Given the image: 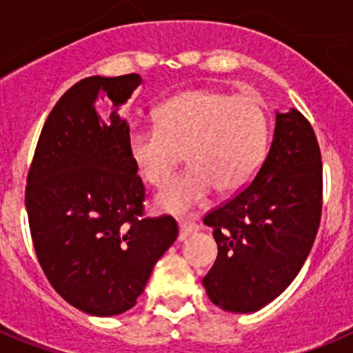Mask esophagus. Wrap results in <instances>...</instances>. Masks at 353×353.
Here are the masks:
<instances>
[{"mask_svg": "<svg viewBox=\"0 0 353 353\" xmlns=\"http://www.w3.org/2000/svg\"><path fill=\"white\" fill-rule=\"evenodd\" d=\"M198 232V224L191 221H180V235L179 240H185L187 236Z\"/></svg>", "mask_w": 353, "mask_h": 353, "instance_id": "1", "label": "esophagus"}]
</instances>
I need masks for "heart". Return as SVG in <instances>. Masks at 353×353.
Segmentation results:
<instances>
[{"mask_svg":"<svg viewBox=\"0 0 353 353\" xmlns=\"http://www.w3.org/2000/svg\"><path fill=\"white\" fill-rule=\"evenodd\" d=\"M157 127H132L127 138L134 168L148 185L162 189L185 154L191 168L159 198L168 212H185L217 189H244L263 161L269 120L248 95L196 88L174 95L155 113Z\"/></svg>","mask_w":353,"mask_h":353,"instance_id":"1","label":"heart"}]
</instances>
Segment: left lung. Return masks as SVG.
I'll return each instance as SVG.
<instances>
[{
    "instance_id": "8db88e82",
    "label": "left lung",
    "mask_w": 353,
    "mask_h": 353,
    "mask_svg": "<svg viewBox=\"0 0 353 353\" xmlns=\"http://www.w3.org/2000/svg\"><path fill=\"white\" fill-rule=\"evenodd\" d=\"M322 191L313 127L297 109L276 113L272 145L256 176L203 219L219 248L203 277L215 305L254 313L285 292L313 248Z\"/></svg>"
}]
</instances>
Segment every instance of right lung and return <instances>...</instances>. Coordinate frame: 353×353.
I'll return each instance as SVG.
<instances>
[{"label":"right lung","instance_id":"add662e5","mask_svg":"<svg viewBox=\"0 0 353 353\" xmlns=\"http://www.w3.org/2000/svg\"><path fill=\"white\" fill-rule=\"evenodd\" d=\"M138 74L81 79L43 123L28 171L31 240L52 288L77 310L114 316L130 310L179 226L145 217V185L129 155V123L117 114L141 84ZM114 102L108 124L96 97Z\"/></svg>","mask_w":353,"mask_h":353}]
</instances>
